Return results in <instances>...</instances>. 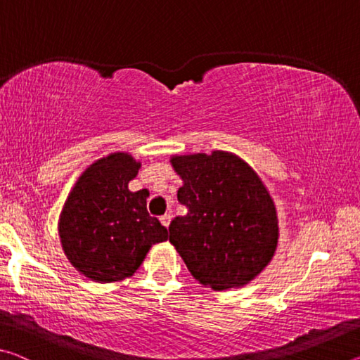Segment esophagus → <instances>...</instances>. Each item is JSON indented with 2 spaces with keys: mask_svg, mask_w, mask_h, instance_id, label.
<instances>
[{
  "mask_svg": "<svg viewBox=\"0 0 360 360\" xmlns=\"http://www.w3.org/2000/svg\"><path fill=\"white\" fill-rule=\"evenodd\" d=\"M160 222H162V225H165V227H168L169 225V222H172V214H163L162 217H160Z\"/></svg>",
  "mask_w": 360,
  "mask_h": 360,
  "instance_id": "1",
  "label": "esophagus"
}]
</instances>
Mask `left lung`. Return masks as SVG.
<instances>
[{"label":"left lung","instance_id":"1","mask_svg":"<svg viewBox=\"0 0 360 360\" xmlns=\"http://www.w3.org/2000/svg\"><path fill=\"white\" fill-rule=\"evenodd\" d=\"M187 208L169 224V241L198 283L214 290L248 284L271 260L278 245L275 203L264 182L240 157H173Z\"/></svg>","mask_w":360,"mask_h":360}]
</instances>
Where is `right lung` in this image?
<instances>
[{
	"mask_svg": "<svg viewBox=\"0 0 360 360\" xmlns=\"http://www.w3.org/2000/svg\"><path fill=\"white\" fill-rule=\"evenodd\" d=\"M138 169L125 152L103 157L85 169L63 206V251L77 271L96 283L131 276L150 246L168 238L167 229L148 212V191H129Z\"/></svg>",
	"mask_w": 360,
	"mask_h": 360,
	"instance_id": "right-lung-1",
	"label": "right lung"
}]
</instances>
